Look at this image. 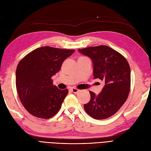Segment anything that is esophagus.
<instances>
[{
  "label": "esophagus",
  "instance_id": "esophagus-1",
  "mask_svg": "<svg viewBox=\"0 0 151 151\" xmlns=\"http://www.w3.org/2000/svg\"><path fill=\"white\" fill-rule=\"evenodd\" d=\"M70 90L72 91V92H73L74 93H77L80 91V90L79 89L76 88H71Z\"/></svg>",
  "mask_w": 151,
  "mask_h": 151
}]
</instances>
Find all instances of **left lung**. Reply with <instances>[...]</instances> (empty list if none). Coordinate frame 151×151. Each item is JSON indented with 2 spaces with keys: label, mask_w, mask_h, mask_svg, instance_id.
Masks as SVG:
<instances>
[{
  "label": "left lung",
  "mask_w": 151,
  "mask_h": 151,
  "mask_svg": "<svg viewBox=\"0 0 151 151\" xmlns=\"http://www.w3.org/2000/svg\"><path fill=\"white\" fill-rule=\"evenodd\" d=\"M78 50L92 60L94 79L105 83L98 96L89 91L90 101L84 104V108L94 119H106L119 110L129 96L131 84L129 63L121 53L105 45Z\"/></svg>",
  "instance_id": "8db88e82"
}]
</instances>
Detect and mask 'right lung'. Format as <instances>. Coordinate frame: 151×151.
I'll return each instance as SVG.
<instances>
[{"label": "right lung", "instance_id": "1", "mask_svg": "<svg viewBox=\"0 0 151 151\" xmlns=\"http://www.w3.org/2000/svg\"><path fill=\"white\" fill-rule=\"evenodd\" d=\"M74 52V50L42 47L27 54L18 63L16 72L17 92L23 106L31 115L48 119L60 110L68 90L54 86L52 77Z\"/></svg>", "mask_w": 151, "mask_h": 151}]
</instances>
